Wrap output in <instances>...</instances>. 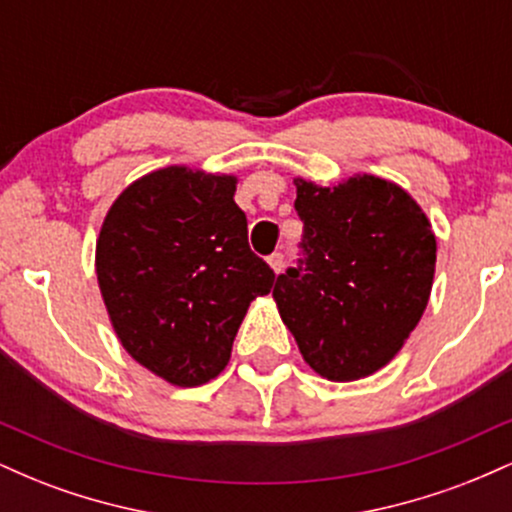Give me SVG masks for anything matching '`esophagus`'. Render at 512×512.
<instances>
[{
  "label": "esophagus",
  "mask_w": 512,
  "mask_h": 512,
  "mask_svg": "<svg viewBox=\"0 0 512 512\" xmlns=\"http://www.w3.org/2000/svg\"><path fill=\"white\" fill-rule=\"evenodd\" d=\"M267 262H269V267L274 269V274H279L281 269H284V255H281V252H274V255H269Z\"/></svg>",
  "instance_id": "obj_1"
}]
</instances>
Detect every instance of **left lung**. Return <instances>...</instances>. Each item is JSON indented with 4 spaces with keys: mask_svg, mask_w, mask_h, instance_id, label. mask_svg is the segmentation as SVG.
<instances>
[{
    "mask_svg": "<svg viewBox=\"0 0 512 512\" xmlns=\"http://www.w3.org/2000/svg\"><path fill=\"white\" fill-rule=\"evenodd\" d=\"M293 185L303 257L276 276V308L317 375L366 378L399 354L424 315L436 233L416 199L378 175Z\"/></svg>",
    "mask_w": 512,
    "mask_h": 512,
    "instance_id": "1",
    "label": "left lung"
}]
</instances>
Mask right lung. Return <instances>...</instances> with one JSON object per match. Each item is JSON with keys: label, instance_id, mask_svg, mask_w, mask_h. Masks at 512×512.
<instances>
[{"label": "right lung", "instance_id": "1", "mask_svg": "<svg viewBox=\"0 0 512 512\" xmlns=\"http://www.w3.org/2000/svg\"><path fill=\"white\" fill-rule=\"evenodd\" d=\"M236 175L168 166L127 185L96 240V276L125 351L170 385L214 380L274 272L248 245Z\"/></svg>", "mask_w": 512, "mask_h": 512}]
</instances>
